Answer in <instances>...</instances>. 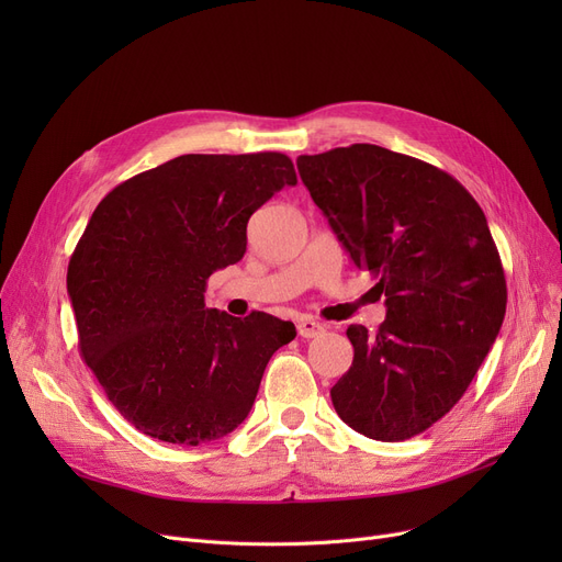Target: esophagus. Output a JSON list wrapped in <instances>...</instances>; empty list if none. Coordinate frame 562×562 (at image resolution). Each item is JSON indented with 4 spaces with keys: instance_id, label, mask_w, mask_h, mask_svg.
<instances>
[{
    "instance_id": "obj_1",
    "label": "esophagus",
    "mask_w": 562,
    "mask_h": 562,
    "mask_svg": "<svg viewBox=\"0 0 562 562\" xmlns=\"http://www.w3.org/2000/svg\"><path fill=\"white\" fill-rule=\"evenodd\" d=\"M323 330H326V326H321V323L314 321V318H303V321L299 323V335H301L303 339H314V337H318Z\"/></svg>"
}]
</instances>
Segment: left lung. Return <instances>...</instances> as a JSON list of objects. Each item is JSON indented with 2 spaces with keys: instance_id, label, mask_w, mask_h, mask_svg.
<instances>
[{
  "instance_id": "left-lung-1",
  "label": "left lung",
  "mask_w": 562,
  "mask_h": 562,
  "mask_svg": "<svg viewBox=\"0 0 562 562\" xmlns=\"http://www.w3.org/2000/svg\"><path fill=\"white\" fill-rule=\"evenodd\" d=\"M296 164L387 307L378 335L346 330L356 356L330 390L333 405L371 439L415 437L462 398L506 316L487 218L449 172L387 147L356 143Z\"/></svg>"
}]
</instances>
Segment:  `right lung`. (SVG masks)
<instances>
[{"instance_id": "obj_1", "label": "right lung", "mask_w": 562, "mask_h": 562, "mask_svg": "<svg viewBox=\"0 0 562 562\" xmlns=\"http://www.w3.org/2000/svg\"><path fill=\"white\" fill-rule=\"evenodd\" d=\"M286 155H182L117 184L68 263L79 350L143 435L198 447L239 426L291 321L204 307L210 276L246 252V227L282 187Z\"/></svg>"}]
</instances>
